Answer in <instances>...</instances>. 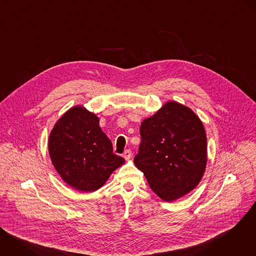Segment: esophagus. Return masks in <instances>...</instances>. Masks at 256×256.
Returning <instances> with one entry per match:
<instances>
[{
	"mask_svg": "<svg viewBox=\"0 0 256 256\" xmlns=\"http://www.w3.org/2000/svg\"><path fill=\"white\" fill-rule=\"evenodd\" d=\"M122 157H124L126 160H130V157H132V151H130V150H126L124 153L122 154Z\"/></svg>",
	"mask_w": 256,
	"mask_h": 256,
	"instance_id": "esophagus-1",
	"label": "esophagus"
}]
</instances>
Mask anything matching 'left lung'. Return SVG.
<instances>
[{
  "label": "left lung",
  "mask_w": 256,
  "mask_h": 256,
  "mask_svg": "<svg viewBox=\"0 0 256 256\" xmlns=\"http://www.w3.org/2000/svg\"><path fill=\"white\" fill-rule=\"evenodd\" d=\"M140 132L134 165L161 200H176L198 186L206 166V134L190 107L166 102L142 120Z\"/></svg>",
  "instance_id": "1"
}]
</instances>
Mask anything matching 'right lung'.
<instances>
[{
    "instance_id": "right-lung-1",
    "label": "right lung",
    "mask_w": 256,
    "mask_h": 256,
    "mask_svg": "<svg viewBox=\"0 0 256 256\" xmlns=\"http://www.w3.org/2000/svg\"><path fill=\"white\" fill-rule=\"evenodd\" d=\"M48 153L54 169L72 188L92 192L124 163L114 154L99 118L81 105L70 108L50 134Z\"/></svg>"
}]
</instances>
